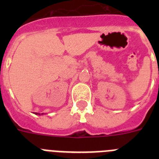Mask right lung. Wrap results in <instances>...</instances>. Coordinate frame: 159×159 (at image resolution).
<instances>
[{
    "label": "right lung",
    "mask_w": 159,
    "mask_h": 159,
    "mask_svg": "<svg viewBox=\"0 0 159 159\" xmlns=\"http://www.w3.org/2000/svg\"><path fill=\"white\" fill-rule=\"evenodd\" d=\"M36 115H40V114H38V113H36ZM41 115H42V114H41Z\"/></svg>",
    "instance_id": "obj_1"
}]
</instances>
